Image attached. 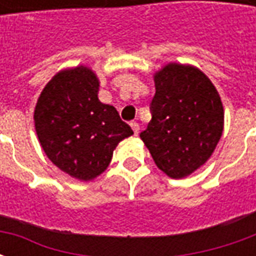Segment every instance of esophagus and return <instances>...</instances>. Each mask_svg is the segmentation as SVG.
I'll return each instance as SVG.
<instances>
[{
	"label": "esophagus",
	"mask_w": 256,
	"mask_h": 256,
	"mask_svg": "<svg viewBox=\"0 0 256 256\" xmlns=\"http://www.w3.org/2000/svg\"><path fill=\"white\" fill-rule=\"evenodd\" d=\"M130 126H132V128H133L134 132V136H137V134L140 133V124L137 122H132L130 123Z\"/></svg>",
	"instance_id": "esophagus-1"
}]
</instances>
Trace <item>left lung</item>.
<instances>
[{"label": "left lung", "instance_id": "1", "mask_svg": "<svg viewBox=\"0 0 256 256\" xmlns=\"http://www.w3.org/2000/svg\"><path fill=\"white\" fill-rule=\"evenodd\" d=\"M152 119L140 134L156 166L185 178L212 155L224 132V106L212 82L198 68L170 63L155 74Z\"/></svg>", "mask_w": 256, "mask_h": 256}]
</instances>
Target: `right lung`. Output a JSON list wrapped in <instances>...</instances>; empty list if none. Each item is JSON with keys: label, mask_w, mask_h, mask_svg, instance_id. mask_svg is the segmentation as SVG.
<instances>
[{"label": "right lung", "mask_w": 256, "mask_h": 256, "mask_svg": "<svg viewBox=\"0 0 256 256\" xmlns=\"http://www.w3.org/2000/svg\"><path fill=\"white\" fill-rule=\"evenodd\" d=\"M98 86L90 68L63 70L44 88L34 111L42 150L54 166L79 181L106 172L116 145L133 134L115 106L98 100Z\"/></svg>", "instance_id": "add662e5"}]
</instances>
